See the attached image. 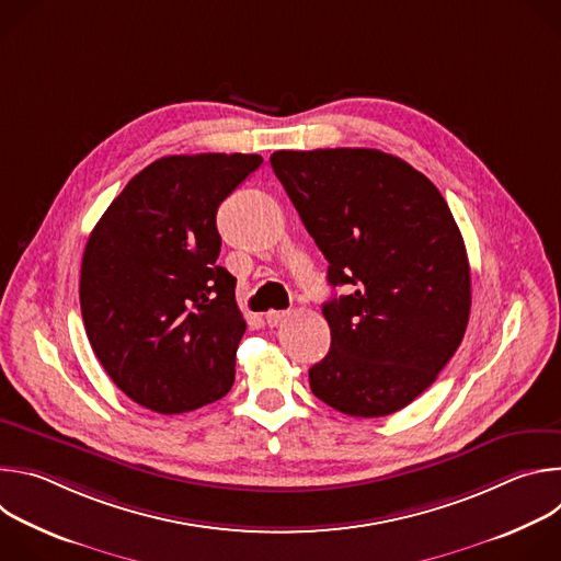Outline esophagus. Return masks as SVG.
Instances as JSON below:
<instances>
[{
  "mask_svg": "<svg viewBox=\"0 0 561 561\" xmlns=\"http://www.w3.org/2000/svg\"><path fill=\"white\" fill-rule=\"evenodd\" d=\"M286 317H288L286 310H268L266 312V324L268 327H279Z\"/></svg>",
  "mask_w": 561,
  "mask_h": 561,
  "instance_id": "1",
  "label": "esophagus"
}]
</instances>
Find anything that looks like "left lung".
<instances>
[{
  "label": "left lung",
  "mask_w": 561,
  "mask_h": 561,
  "mask_svg": "<svg viewBox=\"0 0 561 561\" xmlns=\"http://www.w3.org/2000/svg\"><path fill=\"white\" fill-rule=\"evenodd\" d=\"M271 167L348 295L324 304L329 355L310 390L351 417L420 397L459 348L470 314L461 232L435 184L375 148L277 150Z\"/></svg>",
  "instance_id": "left-lung-1"
}]
</instances>
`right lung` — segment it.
<instances>
[{"instance_id": "add662e5", "label": "right lung", "mask_w": 561, "mask_h": 561, "mask_svg": "<svg viewBox=\"0 0 561 561\" xmlns=\"http://www.w3.org/2000/svg\"><path fill=\"white\" fill-rule=\"evenodd\" d=\"M260 154L162 157L137 173L93 228L79 301L89 342L122 392L175 415L221 399L247 322L237 279L217 266L219 204Z\"/></svg>"}]
</instances>
